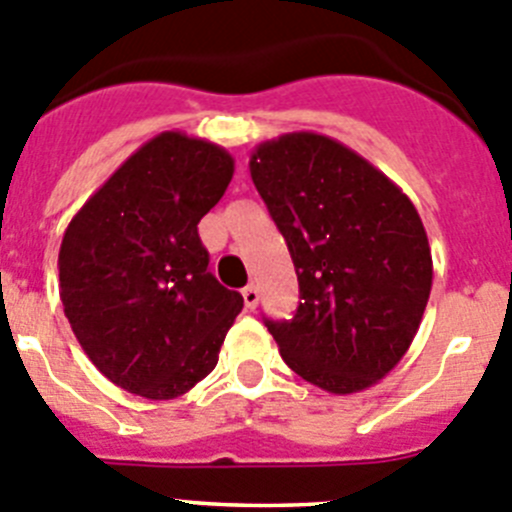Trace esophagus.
<instances>
[{"label":"esophagus","mask_w":512,"mask_h":512,"mask_svg":"<svg viewBox=\"0 0 512 512\" xmlns=\"http://www.w3.org/2000/svg\"><path fill=\"white\" fill-rule=\"evenodd\" d=\"M243 294V304H246V309H256V306H259V289H256V286H246V289L241 291Z\"/></svg>","instance_id":"obj_1"}]
</instances>
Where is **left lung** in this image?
<instances>
[{"mask_svg":"<svg viewBox=\"0 0 512 512\" xmlns=\"http://www.w3.org/2000/svg\"><path fill=\"white\" fill-rule=\"evenodd\" d=\"M248 168L299 279L294 319H266L281 357L332 394L372 387L407 354L430 299L415 203L352 148L309 130L261 143Z\"/></svg>","mask_w":512,"mask_h":512,"instance_id":"1","label":"left lung"}]
</instances>
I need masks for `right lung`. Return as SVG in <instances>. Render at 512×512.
I'll list each match as a JSON object with an SVG mask.
<instances>
[{"label":"right lung","instance_id":"add662e5","mask_svg":"<svg viewBox=\"0 0 512 512\" xmlns=\"http://www.w3.org/2000/svg\"><path fill=\"white\" fill-rule=\"evenodd\" d=\"M231 178L226 148L165 130L87 198L62 236L67 321L125 392L180 397L218 364L243 296L208 271L198 223Z\"/></svg>","mask_w":512,"mask_h":512}]
</instances>
